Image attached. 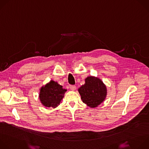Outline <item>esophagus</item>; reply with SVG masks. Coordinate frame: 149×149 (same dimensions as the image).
I'll return each mask as SVG.
<instances>
[{"instance_id": "esophagus-1", "label": "esophagus", "mask_w": 149, "mask_h": 149, "mask_svg": "<svg viewBox=\"0 0 149 149\" xmlns=\"http://www.w3.org/2000/svg\"><path fill=\"white\" fill-rule=\"evenodd\" d=\"M70 88L71 91H75L76 89V86L75 85H70Z\"/></svg>"}]
</instances>
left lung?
Segmentation results:
<instances>
[{
  "label": "left lung",
  "mask_w": 149,
  "mask_h": 149,
  "mask_svg": "<svg viewBox=\"0 0 149 149\" xmlns=\"http://www.w3.org/2000/svg\"><path fill=\"white\" fill-rule=\"evenodd\" d=\"M82 102L91 108L97 107L107 97V88L103 81L97 77L88 76L85 84L78 89Z\"/></svg>",
  "instance_id": "1"
}]
</instances>
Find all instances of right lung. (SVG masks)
<instances>
[{"mask_svg":"<svg viewBox=\"0 0 149 149\" xmlns=\"http://www.w3.org/2000/svg\"><path fill=\"white\" fill-rule=\"evenodd\" d=\"M66 91L57 82L51 80L40 88V101L45 107L56 108L60 105Z\"/></svg>","mask_w":149,"mask_h":149,"instance_id":"right-lung-1","label":"right lung"}]
</instances>
